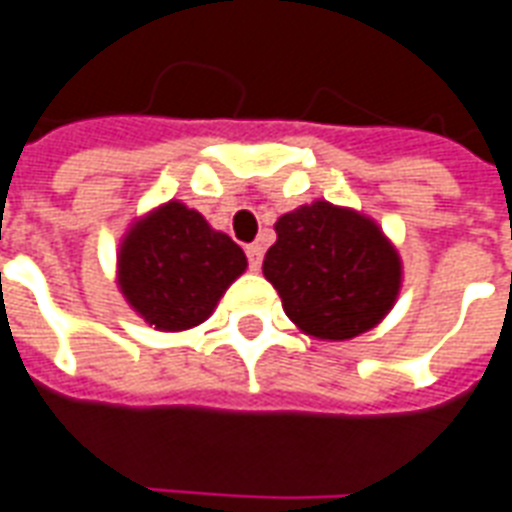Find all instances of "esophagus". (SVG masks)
<instances>
[{
  "label": "esophagus",
  "instance_id": "1",
  "mask_svg": "<svg viewBox=\"0 0 512 512\" xmlns=\"http://www.w3.org/2000/svg\"><path fill=\"white\" fill-rule=\"evenodd\" d=\"M245 253H248V267H251V270H259L261 259H264V248H261L259 242H253V245L245 248Z\"/></svg>",
  "mask_w": 512,
  "mask_h": 512
}]
</instances>
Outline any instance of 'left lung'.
Wrapping results in <instances>:
<instances>
[{
    "label": "left lung",
    "instance_id": "obj_1",
    "mask_svg": "<svg viewBox=\"0 0 512 512\" xmlns=\"http://www.w3.org/2000/svg\"><path fill=\"white\" fill-rule=\"evenodd\" d=\"M275 234L261 270L300 330L346 341L393 308L401 259L371 218L313 201L278 218Z\"/></svg>",
    "mask_w": 512,
    "mask_h": 512
}]
</instances>
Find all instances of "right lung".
<instances>
[{
  "label": "right lung",
  "mask_w": 512,
  "mask_h": 512,
  "mask_svg": "<svg viewBox=\"0 0 512 512\" xmlns=\"http://www.w3.org/2000/svg\"><path fill=\"white\" fill-rule=\"evenodd\" d=\"M245 267L229 234L169 201L128 231L119 248V289L144 322L177 333L204 322Z\"/></svg>",
  "instance_id": "obj_1"
}]
</instances>
